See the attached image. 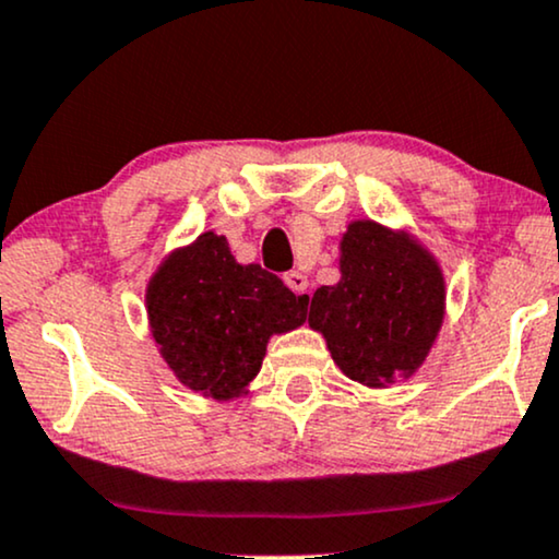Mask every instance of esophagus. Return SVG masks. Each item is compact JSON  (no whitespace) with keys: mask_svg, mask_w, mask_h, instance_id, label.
I'll return each mask as SVG.
<instances>
[{"mask_svg":"<svg viewBox=\"0 0 559 559\" xmlns=\"http://www.w3.org/2000/svg\"><path fill=\"white\" fill-rule=\"evenodd\" d=\"M284 284H286L288 288H292L294 294H307V292H309L307 275L299 273V271H288V273H284Z\"/></svg>","mask_w":559,"mask_h":559,"instance_id":"obj_1","label":"esophagus"}]
</instances>
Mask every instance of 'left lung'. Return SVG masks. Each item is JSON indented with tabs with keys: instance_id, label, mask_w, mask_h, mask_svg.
<instances>
[{
	"instance_id": "8db88e82",
	"label": "left lung",
	"mask_w": 559,
	"mask_h": 559,
	"mask_svg": "<svg viewBox=\"0 0 559 559\" xmlns=\"http://www.w3.org/2000/svg\"><path fill=\"white\" fill-rule=\"evenodd\" d=\"M445 318V278L412 234L354 221L341 239V281L320 286L309 328L335 365L367 388L406 380L425 365Z\"/></svg>"
}]
</instances>
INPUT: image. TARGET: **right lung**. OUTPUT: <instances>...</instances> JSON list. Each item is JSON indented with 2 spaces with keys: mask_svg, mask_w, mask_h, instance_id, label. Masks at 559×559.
Listing matches in <instances>:
<instances>
[{
  "mask_svg": "<svg viewBox=\"0 0 559 559\" xmlns=\"http://www.w3.org/2000/svg\"><path fill=\"white\" fill-rule=\"evenodd\" d=\"M307 301L258 262L234 260L226 237L213 231L174 250L145 292L164 361L181 385L215 401L247 393L271 335L299 328Z\"/></svg>",
  "mask_w": 559,
  "mask_h": 559,
  "instance_id": "add662e5",
  "label": "right lung"
}]
</instances>
